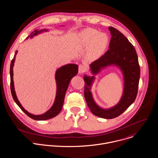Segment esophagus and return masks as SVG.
<instances>
[{"label":"esophagus","mask_w":158,"mask_h":158,"mask_svg":"<svg viewBox=\"0 0 158 158\" xmlns=\"http://www.w3.org/2000/svg\"><path fill=\"white\" fill-rule=\"evenodd\" d=\"M85 66L82 65V64H80L79 66V74H82L83 73H84L85 71Z\"/></svg>","instance_id":"esophagus-1"}]
</instances>
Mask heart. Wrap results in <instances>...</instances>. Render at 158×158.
I'll use <instances>...</instances> for the list:
<instances>
[{
  "label": "heart",
  "instance_id": "1",
  "mask_svg": "<svg viewBox=\"0 0 158 158\" xmlns=\"http://www.w3.org/2000/svg\"><path fill=\"white\" fill-rule=\"evenodd\" d=\"M76 41L79 48L89 46V56L91 58L100 56L106 49L109 37L103 32H98L93 28H86L79 32L76 36Z\"/></svg>",
  "mask_w": 158,
  "mask_h": 158
}]
</instances>
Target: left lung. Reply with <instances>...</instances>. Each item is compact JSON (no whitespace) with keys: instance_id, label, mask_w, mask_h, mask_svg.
Listing matches in <instances>:
<instances>
[{"instance_id":"obj_1","label":"left lung","mask_w":158,"mask_h":158,"mask_svg":"<svg viewBox=\"0 0 158 158\" xmlns=\"http://www.w3.org/2000/svg\"><path fill=\"white\" fill-rule=\"evenodd\" d=\"M109 30L112 35L109 49L99 59L90 64V71L93 76H84V96L88 107L93 114L106 119L117 117L134 102L137 95L140 74L138 57L133 45L117 29L109 27ZM112 65L118 67L123 73L124 91L116 105L104 109L95 102L91 90L95 76L103 69Z\"/></svg>"}]
</instances>
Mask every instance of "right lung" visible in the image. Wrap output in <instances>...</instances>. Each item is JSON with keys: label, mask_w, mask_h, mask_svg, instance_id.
I'll return each instance as SVG.
<instances>
[{"label": "right lung", "mask_w": 158, "mask_h": 158, "mask_svg": "<svg viewBox=\"0 0 158 158\" xmlns=\"http://www.w3.org/2000/svg\"><path fill=\"white\" fill-rule=\"evenodd\" d=\"M48 29H42L39 31L38 29H35L33 32L31 33L29 36L27 37V40L28 38H32L33 36H36L37 35L41 33L44 32H48ZM18 53V51L15 52V55L14 56L13 59L11 60L10 64V88H11V92L13 96V99L15 100V102L17 105L21 108V109L30 118H31L35 120H46L51 119L52 118L55 117L57 116L60 112L61 111L62 107H63L64 95L68 89L69 86V82L71 79L76 76L78 73V65L76 64H67L63 65L60 68H59L55 74V79L57 85V91H56V96L54 102V104L51 106V107L46 112L41 115H33L31 113L29 112L26 110L21 105L20 102L19 101L17 96L16 94V92L15 90V86H14V81H13V66L14 63L16 59V56Z\"/></svg>", "instance_id": "add662e5"}]
</instances>
